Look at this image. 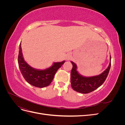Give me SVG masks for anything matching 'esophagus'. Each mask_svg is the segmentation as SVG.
<instances>
[{
  "label": "esophagus",
  "mask_w": 125,
  "mask_h": 125,
  "mask_svg": "<svg viewBox=\"0 0 125 125\" xmlns=\"http://www.w3.org/2000/svg\"><path fill=\"white\" fill-rule=\"evenodd\" d=\"M70 59V56H68L67 57V58H66V59H67V60H69Z\"/></svg>",
  "instance_id": "1"
}]
</instances>
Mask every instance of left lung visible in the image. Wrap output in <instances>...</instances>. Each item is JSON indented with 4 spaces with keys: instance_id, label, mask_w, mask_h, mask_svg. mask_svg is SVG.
<instances>
[{
    "instance_id": "1",
    "label": "left lung",
    "mask_w": 125,
    "mask_h": 125,
    "mask_svg": "<svg viewBox=\"0 0 125 125\" xmlns=\"http://www.w3.org/2000/svg\"><path fill=\"white\" fill-rule=\"evenodd\" d=\"M73 68L71 71V85L72 88L78 92L87 94L91 92L100 87L106 79L111 66V56L110 62L106 69L99 75L92 77H84L77 71V66L74 62L71 61Z\"/></svg>"
}]
</instances>
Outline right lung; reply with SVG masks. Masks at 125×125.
<instances>
[{
	"instance_id": "add662e5",
	"label": "right lung",
	"mask_w": 125,
	"mask_h": 125,
	"mask_svg": "<svg viewBox=\"0 0 125 125\" xmlns=\"http://www.w3.org/2000/svg\"><path fill=\"white\" fill-rule=\"evenodd\" d=\"M65 61L54 62L50 67L44 70L35 69L30 66L25 61L20 44L18 55V64L21 73L29 84L37 88H42L51 84L58 69L62 67Z\"/></svg>"
}]
</instances>
